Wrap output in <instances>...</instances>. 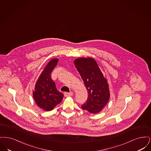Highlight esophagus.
<instances>
[{"instance_id":"obj_1","label":"esophagus","mask_w":151,"mask_h":151,"mask_svg":"<svg viewBox=\"0 0 151 151\" xmlns=\"http://www.w3.org/2000/svg\"><path fill=\"white\" fill-rule=\"evenodd\" d=\"M65 97H70V96H73V93L70 92V93H68V92H65L64 94Z\"/></svg>"}]
</instances>
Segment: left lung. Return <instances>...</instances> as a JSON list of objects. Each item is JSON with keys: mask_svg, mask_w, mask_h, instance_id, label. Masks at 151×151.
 Segmentation results:
<instances>
[{"mask_svg": "<svg viewBox=\"0 0 151 151\" xmlns=\"http://www.w3.org/2000/svg\"><path fill=\"white\" fill-rule=\"evenodd\" d=\"M88 91V99L81 108L96 114L103 109L110 99L107 80L96 60L92 58H80L74 60Z\"/></svg>", "mask_w": 151, "mask_h": 151, "instance_id": "obj_1", "label": "left lung"}]
</instances>
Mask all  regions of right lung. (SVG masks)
Wrapping results in <instances>:
<instances>
[{
    "label": "right lung",
    "instance_id": "1",
    "mask_svg": "<svg viewBox=\"0 0 151 151\" xmlns=\"http://www.w3.org/2000/svg\"><path fill=\"white\" fill-rule=\"evenodd\" d=\"M58 59H51L45 67L36 82L33 98L38 107L45 111H51L61 102L63 94L59 92L51 73L57 65Z\"/></svg>",
    "mask_w": 151,
    "mask_h": 151
}]
</instances>
